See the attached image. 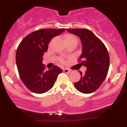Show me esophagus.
I'll use <instances>...</instances> for the list:
<instances>
[{
	"label": "esophagus",
	"mask_w": 127,
	"mask_h": 127,
	"mask_svg": "<svg viewBox=\"0 0 127 127\" xmlns=\"http://www.w3.org/2000/svg\"><path fill=\"white\" fill-rule=\"evenodd\" d=\"M63 71H64V72H65V73H68V72H71V70L66 68V69H64Z\"/></svg>",
	"instance_id": "obj_1"
}]
</instances>
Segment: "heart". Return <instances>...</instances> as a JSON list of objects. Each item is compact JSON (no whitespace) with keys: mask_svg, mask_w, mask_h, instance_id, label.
Returning a JSON list of instances; mask_svg holds the SVG:
<instances>
[{"mask_svg":"<svg viewBox=\"0 0 127 127\" xmlns=\"http://www.w3.org/2000/svg\"><path fill=\"white\" fill-rule=\"evenodd\" d=\"M64 42H66V43L67 44V45L69 44H76L77 43L78 39L75 35H72V34H67L64 35Z\"/></svg>","mask_w":127,"mask_h":127,"instance_id":"1","label":"heart"}]
</instances>
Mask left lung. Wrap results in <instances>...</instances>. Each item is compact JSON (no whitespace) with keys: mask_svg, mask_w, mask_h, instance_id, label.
Wrapping results in <instances>:
<instances>
[{"mask_svg":"<svg viewBox=\"0 0 127 127\" xmlns=\"http://www.w3.org/2000/svg\"><path fill=\"white\" fill-rule=\"evenodd\" d=\"M69 32L79 37L82 52L79 57L81 66L87 67L84 74L80 72V79L74 84L81 93L88 94L95 92L103 84L109 67V55L106 46L91 31L86 29H67Z\"/></svg>","mask_w":127,"mask_h":127,"instance_id":"left-lung-1","label":"left lung"}]
</instances>
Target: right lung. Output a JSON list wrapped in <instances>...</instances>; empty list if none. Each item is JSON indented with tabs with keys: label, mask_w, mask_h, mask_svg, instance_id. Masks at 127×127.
Here are the masks:
<instances>
[{
	"label": "right lung",
	"mask_w": 127,
	"mask_h": 127,
	"mask_svg": "<svg viewBox=\"0 0 127 127\" xmlns=\"http://www.w3.org/2000/svg\"><path fill=\"white\" fill-rule=\"evenodd\" d=\"M66 29H43L28 34L20 42L16 53V63L21 80L26 87L35 93H45L55 83L63 70L56 66L46 71L42 63L43 55L54 37Z\"/></svg>",
	"instance_id": "right-lung-1"
}]
</instances>
